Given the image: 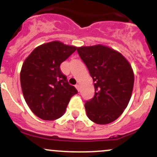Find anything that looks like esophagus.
<instances>
[{"label":"esophagus","instance_id":"34e87169","mask_svg":"<svg viewBox=\"0 0 157 157\" xmlns=\"http://www.w3.org/2000/svg\"><path fill=\"white\" fill-rule=\"evenodd\" d=\"M75 87H76V89L78 90V91H79L80 90V85H78V84H77V85H75Z\"/></svg>","mask_w":157,"mask_h":157}]
</instances>
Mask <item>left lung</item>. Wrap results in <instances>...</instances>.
<instances>
[{
	"mask_svg": "<svg viewBox=\"0 0 157 157\" xmlns=\"http://www.w3.org/2000/svg\"><path fill=\"white\" fill-rule=\"evenodd\" d=\"M94 81L95 94L85 102L88 118L97 124L117 119L130 100L134 73L118 52L102 45L77 48Z\"/></svg>",
	"mask_w": 157,
	"mask_h": 157,
	"instance_id": "left-lung-1",
	"label": "left lung"
}]
</instances>
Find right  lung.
Returning a JSON list of instances; mask_svg holds the SVG:
<instances>
[{
  "label": "right lung",
  "instance_id": "obj_1",
  "mask_svg": "<svg viewBox=\"0 0 157 157\" xmlns=\"http://www.w3.org/2000/svg\"><path fill=\"white\" fill-rule=\"evenodd\" d=\"M76 48L53 41L36 47L25 59L20 72L21 90L28 105L40 118L61 117L70 98L78 93L60 68Z\"/></svg>",
  "mask_w": 157,
  "mask_h": 157
}]
</instances>
